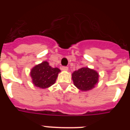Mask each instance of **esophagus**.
Returning <instances> with one entry per match:
<instances>
[{
  "mask_svg": "<svg viewBox=\"0 0 130 130\" xmlns=\"http://www.w3.org/2000/svg\"><path fill=\"white\" fill-rule=\"evenodd\" d=\"M61 70H63V71H67L68 70V67H61Z\"/></svg>",
  "mask_w": 130,
  "mask_h": 130,
  "instance_id": "1",
  "label": "esophagus"
}]
</instances>
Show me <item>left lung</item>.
Instances as JSON below:
<instances>
[{
  "mask_svg": "<svg viewBox=\"0 0 130 130\" xmlns=\"http://www.w3.org/2000/svg\"><path fill=\"white\" fill-rule=\"evenodd\" d=\"M71 76L74 86L81 91L90 90L99 82V73L88 67H81L74 71Z\"/></svg>",
  "mask_w": 130,
  "mask_h": 130,
  "instance_id": "obj_1",
  "label": "left lung"
}]
</instances>
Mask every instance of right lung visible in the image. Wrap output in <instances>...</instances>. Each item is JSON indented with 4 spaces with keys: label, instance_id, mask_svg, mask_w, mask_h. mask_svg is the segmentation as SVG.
Wrapping results in <instances>:
<instances>
[{
    "label": "right lung",
    "instance_id": "1",
    "mask_svg": "<svg viewBox=\"0 0 130 130\" xmlns=\"http://www.w3.org/2000/svg\"><path fill=\"white\" fill-rule=\"evenodd\" d=\"M60 72L61 70L59 68H53L45 61L32 67L30 71V76L34 85L40 88L45 89L55 83Z\"/></svg>",
    "mask_w": 130,
    "mask_h": 130
}]
</instances>
